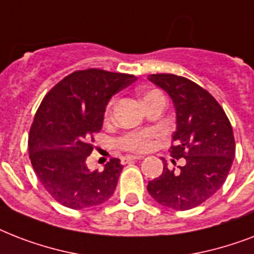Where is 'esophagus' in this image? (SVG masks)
Segmentation results:
<instances>
[{
	"mask_svg": "<svg viewBox=\"0 0 254 254\" xmlns=\"http://www.w3.org/2000/svg\"><path fill=\"white\" fill-rule=\"evenodd\" d=\"M142 155H127L125 158H123V163L131 162V161H137V159H142Z\"/></svg>",
	"mask_w": 254,
	"mask_h": 254,
	"instance_id": "1",
	"label": "esophagus"
}]
</instances>
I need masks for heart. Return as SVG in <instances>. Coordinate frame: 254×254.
<instances>
[{
    "label": "heart",
    "mask_w": 254,
    "mask_h": 254,
    "mask_svg": "<svg viewBox=\"0 0 254 254\" xmlns=\"http://www.w3.org/2000/svg\"><path fill=\"white\" fill-rule=\"evenodd\" d=\"M157 95H162L158 91H149L146 95L143 96V103H146L147 100L154 97ZM115 107V100H111L105 108V119H111L112 111ZM157 130L154 129H146V130H138V131H130L123 135L119 139V145L123 147L124 150L134 151V153H141V151L149 150L153 145V139L157 137Z\"/></svg>",
    "instance_id": "obj_1"
}]
</instances>
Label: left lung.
Here are the masks:
<instances>
[{"label":"left lung","mask_w":254,"mask_h":254,"mask_svg":"<svg viewBox=\"0 0 254 254\" xmlns=\"http://www.w3.org/2000/svg\"><path fill=\"white\" fill-rule=\"evenodd\" d=\"M147 79L173 99L177 130L170 154L186 159L178 173L165 163L163 173L149 182L147 191L165 207L191 209L212 196L228 177L236 153L232 125L216 99L187 77L153 73Z\"/></svg>","instance_id":"obj_1"}]
</instances>
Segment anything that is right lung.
<instances>
[{"label":"right lung","mask_w":254,"mask_h":254,"mask_svg":"<svg viewBox=\"0 0 254 254\" xmlns=\"http://www.w3.org/2000/svg\"><path fill=\"white\" fill-rule=\"evenodd\" d=\"M134 75L99 68L69 73L43 97L29 134V157L46 191L61 204L83 209L113 195L123 165L111 158L103 171L88 169L95 134L115 93L135 81Z\"/></svg>","instance_id":"right-lung-1"}]
</instances>
